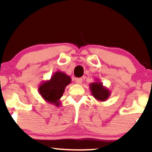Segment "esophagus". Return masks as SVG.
Here are the masks:
<instances>
[{"instance_id": "34e87169", "label": "esophagus", "mask_w": 152, "mask_h": 152, "mask_svg": "<svg viewBox=\"0 0 152 152\" xmlns=\"http://www.w3.org/2000/svg\"><path fill=\"white\" fill-rule=\"evenodd\" d=\"M82 81H83V79H82L81 78H75V82H76L77 84H81V83H82Z\"/></svg>"}]
</instances>
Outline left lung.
Segmentation results:
<instances>
[{
  "mask_svg": "<svg viewBox=\"0 0 152 152\" xmlns=\"http://www.w3.org/2000/svg\"><path fill=\"white\" fill-rule=\"evenodd\" d=\"M89 88L93 96L99 102H105L111 95L110 91L103 86V83L98 79H96L95 81L91 83Z\"/></svg>",
  "mask_w": 152,
  "mask_h": 152,
  "instance_id": "left-lung-1",
  "label": "left lung"
}]
</instances>
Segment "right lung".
Here are the masks:
<instances>
[{
    "mask_svg": "<svg viewBox=\"0 0 152 152\" xmlns=\"http://www.w3.org/2000/svg\"><path fill=\"white\" fill-rule=\"evenodd\" d=\"M71 81L69 76L61 71H56L50 80L43 81L38 87V92L46 102L56 106L61 105V98L66 86Z\"/></svg>",
    "mask_w": 152,
    "mask_h": 152,
    "instance_id": "add662e5",
    "label": "right lung"
}]
</instances>
